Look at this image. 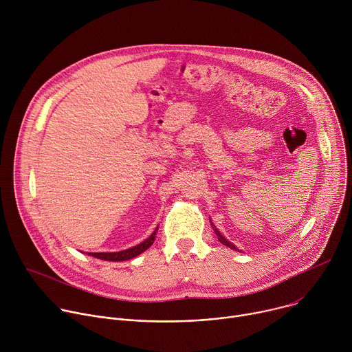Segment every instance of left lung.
Listing matches in <instances>:
<instances>
[{"instance_id": "8db88e82", "label": "left lung", "mask_w": 352, "mask_h": 352, "mask_svg": "<svg viewBox=\"0 0 352 352\" xmlns=\"http://www.w3.org/2000/svg\"><path fill=\"white\" fill-rule=\"evenodd\" d=\"M212 223V221H210ZM212 227H213V230H214V232H216V235H217V238H219V241L223 243V245H226V246H228V248H231V249H235V250H239V249H236V246L235 245H232L230 241H227L221 234H220V231L214 227V224L212 223ZM239 252H241V250H239Z\"/></svg>"}]
</instances>
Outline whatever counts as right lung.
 Segmentation results:
<instances>
[{
	"label": "right lung",
	"instance_id": "1",
	"mask_svg": "<svg viewBox=\"0 0 352 352\" xmlns=\"http://www.w3.org/2000/svg\"><path fill=\"white\" fill-rule=\"evenodd\" d=\"M159 227L155 230V232L150 235L147 239H144L143 242H140L136 246H132L129 249L125 250H120V252H91L87 254L96 259H102V261H107V262H122V261H129L138 255H140L142 252H144L146 249H148L150 246L153 245L155 239H156V232H157Z\"/></svg>",
	"mask_w": 352,
	"mask_h": 352
}]
</instances>
